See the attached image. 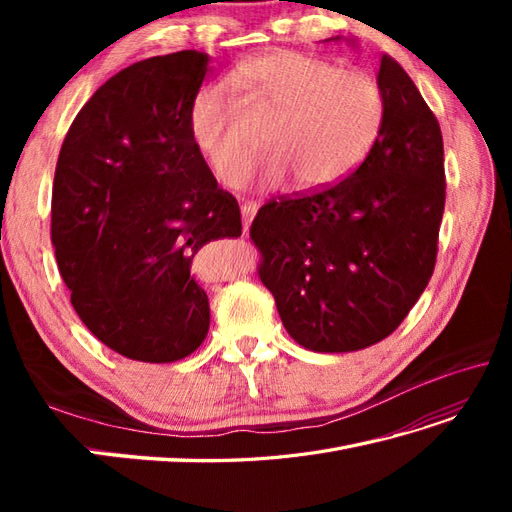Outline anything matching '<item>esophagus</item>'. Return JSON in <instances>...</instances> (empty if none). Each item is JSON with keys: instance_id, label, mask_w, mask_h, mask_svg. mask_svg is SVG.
Returning a JSON list of instances; mask_svg holds the SVG:
<instances>
[{"instance_id": "34e87169", "label": "esophagus", "mask_w": 512, "mask_h": 512, "mask_svg": "<svg viewBox=\"0 0 512 512\" xmlns=\"http://www.w3.org/2000/svg\"><path fill=\"white\" fill-rule=\"evenodd\" d=\"M256 203H250V200H247V203H243L241 205V215H243V235L247 230H250V224H252V220H254V215H256Z\"/></svg>"}]
</instances>
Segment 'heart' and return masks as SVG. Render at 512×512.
Wrapping results in <instances>:
<instances>
[{
	"mask_svg": "<svg viewBox=\"0 0 512 512\" xmlns=\"http://www.w3.org/2000/svg\"><path fill=\"white\" fill-rule=\"evenodd\" d=\"M232 85L245 94L254 119H269L271 151L260 183L294 177L301 190H322L346 179L374 147L384 121V96L374 76L337 68L297 51H271L243 61ZM190 134L222 183H235L258 153V136L222 85H207L190 108Z\"/></svg>",
	"mask_w": 512,
	"mask_h": 512,
	"instance_id": "b5f03b06",
	"label": "heart"
}]
</instances>
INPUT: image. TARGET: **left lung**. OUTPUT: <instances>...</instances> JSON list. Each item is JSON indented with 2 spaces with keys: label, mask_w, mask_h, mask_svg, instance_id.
Listing matches in <instances>:
<instances>
[{
  "label": "left lung",
  "mask_w": 512,
  "mask_h": 512,
  "mask_svg": "<svg viewBox=\"0 0 512 512\" xmlns=\"http://www.w3.org/2000/svg\"><path fill=\"white\" fill-rule=\"evenodd\" d=\"M378 85L384 121L361 166L320 192L271 198L250 228L260 282L288 335L314 352L382 342L436 267L446 198L440 123L389 55Z\"/></svg>",
  "instance_id": "obj_1"
}]
</instances>
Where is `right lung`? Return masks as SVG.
Returning a JSON list of instances; mask_svg holds the SVG:
<instances>
[{
	"label": "right lung",
	"mask_w": 512,
	"mask_h": 512,
	"mask_svg": "<svg viewBox=\"0 0 512 512\" xmlns=\"http://www.w3.org/2000/svg\"><path fill=\"white\" fill-rule=\"evenodd\" d=\"M209 55L149 57L111 76L59 151L51 241L74 312L104 346L143 363L192 354L209 299L190 273L205 243L241 235V211L190 134Z\"/></svg>",
	"instance_id": "right-lung-1"
}]
</instances>
